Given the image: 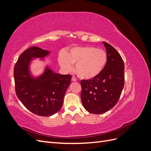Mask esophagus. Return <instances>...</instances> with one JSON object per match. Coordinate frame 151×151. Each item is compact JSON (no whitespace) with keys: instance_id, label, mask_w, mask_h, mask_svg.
<instances>
[{"instance_id":"34e87169","label":"esophagus","mask_w":151,"mask_h":151,"mask_svg":"<svg viewBox=\"0 0 151 151\" xmlns=\"http://www.w3.org/2000/svg\"><path fill=\"white\" fill-rule=\"evenodd\" d=\"M72 81L73 82H76V81H77V79H76V77H75L74 76H73V77H72Z\"/></svg>"}]
</instances>
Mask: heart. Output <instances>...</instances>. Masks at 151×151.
Returning <instances> with one entry per match:
<instances>
[{"instance_id":"b5f03b06","label":"heart","mask_w":151,"mask_h":151,"mask_svg":"<svg viewBox=\"0 0 151 151\" xmlns=\"http://www.w3.org/2000/svg\"><path fill=\"white\" fill-rule=\"evenodd\" d=\"M108 61L106 52L94 47H77L70 49L67 55L58 57V63L65 70H70L76 63L75 71L79 78L91 80L103 70Z\"/></svg>"}]
</instances>
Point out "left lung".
Listing matches in <instances>:
<instances>
[{"label": "left lung", "mask_w": 151, "mask_h": 151, "mask_svg": "<svg viewBox=\"0 0 151 151\" xmlns=\"http://www.w3.org/2000/svg\"><path fill=\"white\" fill-rule=\"evenodd\" d=\"M108 61L103 70L91 80H82L81 101L93 114H102L114 107L124 87V62L116 49L103 42Z\"/></svg>", "instance_id": "1"}]
</instances>
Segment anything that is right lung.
<instances>
[{
	"label": "right lung",
	"instance_id": "obj_1",
	"mask_svg": "<svg viewBox=\"0 0 151 151\" xmlns=\"http://www.w3.org/2000/svg\"><path fill=\"white\" fill-rule=\"evenodd\" d=\"M50 53L37 47H31L21 55L14 70L17 98L28 110L42 116H52L61 109L72 78L71 75L55 73L48 65L40 76L32 74L33 60L40 58L43 61Z\"/></svg>",
	"mask_w": 151,
	"mask_h": 151
}]
</instances>
